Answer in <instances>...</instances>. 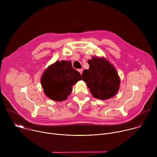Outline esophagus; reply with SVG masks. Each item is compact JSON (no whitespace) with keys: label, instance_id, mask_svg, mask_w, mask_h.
<instances>
[{"label":"esophagus","instance_id":"obj_1","mask_svg":"<svg viewBox=\"0 0 157 157\" xmlns=\"http://www.w3.org/2000/svg\"><path fill=\"white\" fill-rule=\"evenodd\" d=\"M78 71L80 73L81 75H82V69H79L78 70Z\"/></svg>","mask_w":157,"mask_h":157}]
</instances>
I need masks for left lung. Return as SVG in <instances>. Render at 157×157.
Returning a JSON list of instances; mask_svg holds the SVG:
<instances>
[{
    "label": "left lung",
    "instance_id": "1",
    "mask_svg": "<svg viewBox=\"0 0 157 157\" xmlns=\"http://www.w3.org/2000/svg\"><path fill=\"white\" fill-rule=\"evenodd\" d=\"M89 68L82 76L93 96L101 100L113 98L118 92L121 79L115 67L104 57L93 56Z\"/></svg>",
    "mask_w": 157,
    "mask_h": 157
}]
</instances>
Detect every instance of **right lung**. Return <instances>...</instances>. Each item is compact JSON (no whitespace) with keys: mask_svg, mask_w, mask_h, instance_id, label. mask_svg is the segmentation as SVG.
I'll return each mask as SVG.
<instances>
[{"mask_svg":"<svg viewBox=\"0 0 157 157\" xmlns=\"http://www.w3.org/2000/svg\"><path fill=\"white\" fill-rule=\"evenodd\" d=\"M82 79L70 61H56L43 73L41 84L48 98L55 101H63L72 92L73 86Z\"/></svg>","mask_w":157,"mask_h":157,"instance_id":"right-lung-1","label":"right lung"}]
</instances>
